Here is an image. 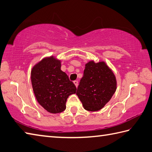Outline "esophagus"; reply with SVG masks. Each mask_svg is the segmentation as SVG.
I'll return each mask as SVG.
<instances>
[{
    "instance_id": "1",
    "label": "esophagus",
    "mask_w": 152,
    "mask_h": 152,
    "mask_svg": "<svg viewBox=\"0 0 152 152\" xmlns=\"http://www.w3.org/2000/svg\"><path fill=\"white\" fill-rule=\"evenodd\" d=\"M74 84H75V86H76V88L78 87V82L77 81V80H74Z\"/></svg>"
}]
</instances>
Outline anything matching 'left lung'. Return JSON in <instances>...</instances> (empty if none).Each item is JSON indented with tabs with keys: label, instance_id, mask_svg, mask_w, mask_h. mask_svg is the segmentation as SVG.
Wrapping results in <instances>:
<instances>
[{
	"label": "left lung",
	"instance_id": "obj_1",
	"mask_svg": "<svg viewBox=\"0 0 152 152\" xmlns=\"http://www.w3.org/2000/svg\"><path fill=\"white\" fill-rule=\"evenodd\" d=\"M116 90L115 76L105 62L91 61L86 64L76 95L86 110L97 111L109 102Z\"/></svg>",
	"mask_w": 152,
	"mask_h": 152
}]
</instances>
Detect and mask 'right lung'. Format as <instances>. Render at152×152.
<instances>
[{
    "label": "right lung",
    "mask_w": 152,
    "mask_h": 152,
    "mask_svg": "<svg viewBox=\"0 0 152 152\" xmlns=\"http://www.w3.org/2000/svg\"><path fill=\"white\" fill-rule=\"evenodd\" d=\"M61 67V61L51 56L39 62L31 72L33 90L37 102L50 113L64 111L67 98L76 91L75 85Z\"/></svg>",
    "instance_id": "1"
}]
</instances>
